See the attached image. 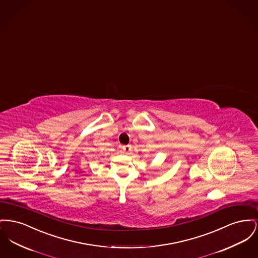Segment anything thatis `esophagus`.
Here are the masks:
<instances>
[{
  "label": "esophagus",
  "mask_w": 258,
  "mask_h": 258,
  "mask_svg": "<svg viewBox=\"0 0 258 258\" xmlns=\"http://www.w3.org/2000/svg\"><path fill=\"white\" fill-rule=\"evenodd\" d=\"M122 150L124 152H126V153L129 152L131 150V146H129V145L128 146H123Z\"/></svg>",
  "instance_id": "esophagus-1"
}]
</instances>
